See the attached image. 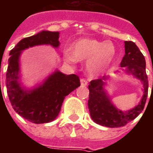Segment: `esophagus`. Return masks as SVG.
Instances as JSON below:
<instances>
[{"instance_id": "esophagus-1", "label": "esophagus", "mask_w": 153, "mask_h": 153, "mask_svg": "<svg viewBox=\"0 0 153 153\" xmlns=\"http://www.w3.org/2000/svg\"><path fill=\"white\" fill-rule=\"evenodd\" d=\"M80 83H81V85H82V86H87L88 82H87L86 79H80Z\"/></svg>"}]
</instances>
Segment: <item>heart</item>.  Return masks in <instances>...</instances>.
Listing matches in <instances>:
<instances>
[{
    "instance_id": "1",
    "label": "heart",
    "mask_w": 153,
    "mask_h": 153,
    "mask_svg": "<svg viewBox=\"0 0 153 153\" xmlns=\"http://www.w3.org/2000/svg\"><path fill=\"white\" fill-rule=\"evenodd\" d=\"M115 55V48L111 42L83 38L70 46V53L66 52L64 55V60L70 64H74L75 60L87 61V73L91 77H97L109 68Z\"/></svg>"
}]
</instances>
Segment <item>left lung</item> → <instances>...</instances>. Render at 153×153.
<instances>
[{"mask_svg": "<svg viewBox=\"0 0 153 153\" xmlns=\"http://www.w3.org/2000/svg\"><path fill=\"white\" fill-rule=\"evenodd\" d=\"M125 56L120 62L122 70L140 80L143 84V94L138 105L126 111L117 109L105 89L106 81L109 79L108 75L92 80L88 85L89 97L88 104L91 118L97 124L109 128L125 126L134 120L144 108L148 97V80L144 56L136 44L131 41H125Z\"/></svg>", "mask_w": 153, "mask_h": 153, "instance_id": "obj_1", "label": "left lung"}]
</instances>
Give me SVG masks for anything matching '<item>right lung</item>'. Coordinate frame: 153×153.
<instances>
[{
  "mask_svg": "<svg viewBox=\"0 0 153 153\" xmlns=\"http://www.w3.org/2000/svg\"><path fill=\"white\" fill-rule=\"evenodd\" d=\"M59 35V32L41 31L19 41L10 51L5 79L9 99L19 115L34 124L54 120L60 113L65 97L80 86L78 75H66L57 70L33 88L28 89L21 85L19 59L22 51L38 45L58 48Z\"/></svg>",
  "mask_w": 153,
  "mask_h": 153,
  "instance_id": "add662e5",
  "label": "right lung"
}]
</instances>
